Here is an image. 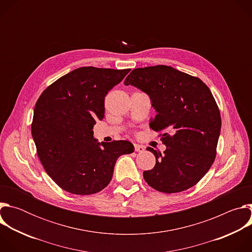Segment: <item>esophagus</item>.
Wrapping results in <instances>:
<instances>
[{
	"instance_id": "obj_1",
	"label": "esophagus",
	"mask_w": 252,
	"mask_h": 252,
	"mask_svg": "<svg viewBox=\"0 0 252 252\" xmlns=\"http://www.w3.org/2000/svg\"><path fill=\"white\" fill-rule=\"evenodd\" d=\"M134 150L137 153H143L146 149H145V147H143V146H140V145H137V143H135V145H134Z\"/></svg>"
}]
</instances>
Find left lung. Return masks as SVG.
I'll list each match as a JSON object with an SVG mask.
<instances>
[{"label":"left lung","mask_w":252,"mask_h":252,"mask_svg":"<svg viewBox=\"0 0 252 252\" xmlns=\"http://www.w3.org/2000/svg\"><path fill=\"white\" fill-rule=\"evenodd\" d=\"M131 85L150 95L157 116L150 126L163 131L166 150L158 153L156 165L143 171L153 189L181 192L195 186L212 165L220 133V109L208 87L198 78L168 65L137 67L126 77Z\"/></svg>","instance_id":"left-lung-1"}]
</instances>
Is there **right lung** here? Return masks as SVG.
I'll return each mask as SVG.
<instances>
[{
	"label": "right lung",
	"instance_id": "add662e5",
	"mask_svg": "<svg viewBox=\"0 0 252 252\" xmlns=\"http://www.w3.org/2000/svg\"><path fill=\"white\" fill-rule=\"evenodd\" d=\"M130 69L83 66L49 86L34 105L32 135L53 181L73 194L102 190L117 159L134 151L127 140L96 142L93 127L104 116V96Z\"/></svg>",
	"mask_w": 252,
	"mask_h": 252
}]
</instances>
